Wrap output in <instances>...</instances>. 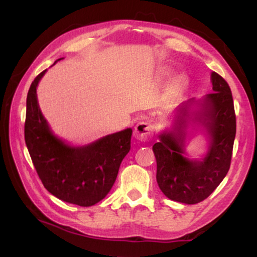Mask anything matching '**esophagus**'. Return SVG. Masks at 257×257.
Instances as JSON below:
<instances>
[{"mask_svg": "<svg viewBox=\"0 0 257 257\" xmlns=\"http://www.w3.org/2000/svg\"><path fill=\"white\" fill-rule=\"evenodd\" d=\"M134 135L138 141L147 142L153 136V127H152L151 123L146 122V121H141L135 127Z\"/></svg>", "mask_w": 257, "mask_h": 257, "instance_id": "1", "label": "esophagus"}]
</instances>
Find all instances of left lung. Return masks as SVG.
<instances>
[{"label": "left lung", "instance_id": "obj_1", "mask_svg": "<svg viewBox=\"0 0 257 257\" xmlns=\"http://www.w3.org/2000/svg\"><path fill=\"white\" fill-rule=\"evenodd\" d=\"M214 93L196 101L190 98L176 111L175 124L171 132L159 136L153 145L156 159V181L168 198L185 204H197L214 191L227 176L236 137L231 89L222 77L211 73ZM197 107L195 119L206 127L210 137V146L206 156L198 161L184 156L185 128L191 114Z\"/></svg>", "mask_w": 257, "mask_h": 257}]
</instances>
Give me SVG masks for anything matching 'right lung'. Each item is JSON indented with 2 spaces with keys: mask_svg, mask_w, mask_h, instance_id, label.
I'll list each match as a JSON object with an SVG mask.
<instances>
[{
  "mask_svg": "<svg viewBox=\"0 0 257 257\" xmlns=\"http://www.w3.org/2000/svg\"><path fill=\"white\" fill-rule=\"evenodd\" d=\"M61 60V59H59ZM46 70L30 85L25 141L37 175L55 197L79 206H92L106 196L130 151L133 129L107 135L84 146H70L51 132L37 101L36 88Z\"/></svg>",
  "mask_w": 257,
  "mask_h": 257,
  "instance_id": "1",
  "label": "right lung"
}]
</instances>
